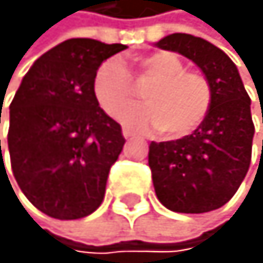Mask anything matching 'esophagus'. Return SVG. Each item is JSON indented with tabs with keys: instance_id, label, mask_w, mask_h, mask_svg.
<instances>
[{
	"instance_id": "esophagus-1",
	"label": "esophagus",
	"mask_w": 263,
	"mask_h": 263,
	"mask_svg": "<svg viewBox=\"0 0 263 263\" xmlns=\"http://www.w3.org/2000/svg\"><path fill=\"white\" fill-rule=\"evenodd\" d=\"M122 136H124L125 139H133L134 138V133H133V130H129V129H124L122 130Z\"/></svg>"
}]
</instances>
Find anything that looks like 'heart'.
<instances>
[{"label":"heart","instance_id":"1","mask_svg":"<svg viewBox=\"0 0 263 263\" xmlns=\"http://www.w3.org/2000/svg\"><path fill=\"white\" fill-rule=\"evenodd\" d=\"M136 84L146 86L144 101L122 112L120 120L130 129L158 127L167 138H182L195 130L209 111L212 89L205 76L186 70L181 58L155 51L136 60ZM92 91L106 114L117 117L136 98L129 70L119 60H106L95 73Z\"/></svg>","mask_w":263,"mask_h":263}]
</instances>
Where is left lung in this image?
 Instances as JSON below:
<instances>
[{"mask_svg": "<svg viewBox=\"0 0 263 263\" xmlns=\"http://www.w3.org/2000/svg\"><path fill=\"white\" fill-rule=\"evenodd\" d=\"M155 44L196 63L212 89L209 111L191 134L149 144L155 193L160 203L179 214L217 210L248 172L255 134L252 100L234 62L212 43L177 32Z\"/></svg>", "mask_w": 263, "mask_h": 263, "instance_id": "obj_1", "label": "left lung"}]
</instances>
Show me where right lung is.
I'll use <instances>...</instances> for the list:
<instances>
[{"label": "right lung", "mask_w": 263, "mask_h": 263, "mask_svg": "<svg viewBox=\"0 0 263 263\" xmlns=\"http://www.w3.org/2000/svg\"><path fill=\"white\" fill-rule=\"evenodd\" d=\"M125 48L96 39L63 41L35 60L15 92L8 114L11 171L30 203L53 219L86 217L105 198L125 139L100 108L92 81L101 63Z\"/></svg>", "instance_id": "obj_1"}]
</instances>
